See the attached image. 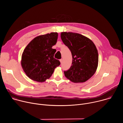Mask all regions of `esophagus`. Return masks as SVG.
<instances>
[{"instance_id":"1","label":"esophagus","mask_w":123,"mask_h":123,"mask_svg":"<svg viewBox=\"0 0 123 123\" xmlns=\"http://www.w3.org/2000/svg\"><path fill=\"white\" fill-rule=\"evenodd\" d=\"M60 63H62V61H63V59H60Z\"/></svg>"}]
</instances>
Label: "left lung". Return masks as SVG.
<instances>
[{
	"mask_svg": "<svg viewBox=\"0 0 123 123\" xmlns=\"http://www.w3.org/2000/svg\"><path fill=\"white\" fill-rule=\"evenodd\" d=\"M61 38L71 50L73 59L71 67L64 72L65 76L74 83L86 82L97 68L98 54L96 46L89 38L77 33L63 32Z\"/></svg>",
	"mask_w": 123,
	"mask_h": 123,
	"instance_id": "8db88e82",
	"label": "left lung"
}]
</instances>
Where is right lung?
<instances>
[{"label": "right lung", "mask_w": 123, "mask_h": 123, "mask_svg": "<svg viewBox=\"0 0 123 123\" xmlns=\"http://www.w3.org/2000/svg\"><path fill=\"white\" fill-rule=\"evenodd\" d=\"M57 32H51L34 38L27 46L22 54L21 65L26 75L31 79L44 82L53 74L59 60L54 58Z\"/></svg>", "instance_id": "obj_1"}]
</instances>
